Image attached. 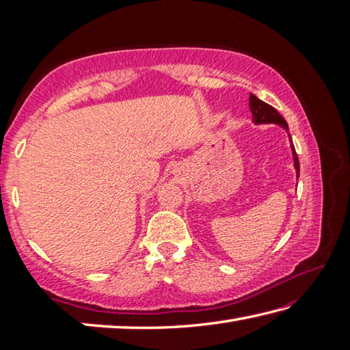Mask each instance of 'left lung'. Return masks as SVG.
I'll return each mask as SVG.
<instances>
[{
	"mask_svg": "<svg viewBox=\"0 0 350 350\" xmlns=\"http://www.w3.org/2000/svg\"><path fill=\"white\" fill-rule=\"evenodd\" d=\"M250 109L252 113V120H254L256 123H277V124L282 126L286 131H288V126H287V122L284 120V117H282L272 105H269V103L260 100L257 96H254L252 93L250 94ZM292 150H293L296 173H298V176H299V161H298V154H296L293 144H292Z\"/></svg>",
	"mask_w": 350,
	"mask_h": 350,
	"instance_id": "obj_1",
	"label": "left lung"
}]
</instances>
